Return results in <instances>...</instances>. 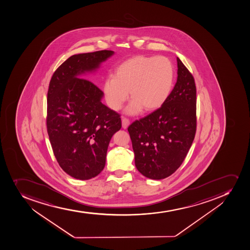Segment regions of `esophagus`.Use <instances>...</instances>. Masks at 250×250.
Returning <instances> with one entry per match:
<instances>
[{
	"label": "esophagus",
	"mask_w": 250,
	"mask_h": 250,
	"mask_svg": "<svg viewBox=\"0 0 250 250\" xmlns=\"http://www.w3.org/2000/svg\"><path fill=\"white\" fill-rule=\"evenodd\" d=\"M122 128H128V126L129 125V121L127 118H125V117H122Z\"/></svg>",
	"instance_id": "esophagus-1"
}]
</instances>
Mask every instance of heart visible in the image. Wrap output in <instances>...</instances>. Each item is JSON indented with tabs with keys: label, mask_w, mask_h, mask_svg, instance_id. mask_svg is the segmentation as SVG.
<instances>
[{
	"label": "heart",
	"mask_w": 250,
	"mask_h": 250,
	"mask_svg": "<svg viewBox=\"0 0 250 250\" xmlns=\"http://www.w3.org/2000/svg\"><path fill=\"white\" fill-rule=\"evenodd\" d=\"M174 70L171 61L164 56L137 55L116 66L114 76H107L103 83L106 103L112 110H119L128 99L127 114L134 115L145 108H160L167 101L173 83Z\"/></svg>",
	"instance_id": "heart-1"
}]
</instances>
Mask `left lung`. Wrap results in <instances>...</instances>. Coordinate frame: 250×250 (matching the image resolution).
I'll return each instance as SVG.
<instances>
[{"instance_id":"1","label":"left lung","mask_w":250,"mask_h":250,"mask_svg":"<svg viewBox=\"0 0 250 250\" xmlns=\"http://www.w3.org/2000/svg\"><path fill=\"white\" fill-rule=\"evenodd\" d=\"M178 77L161 108L128 126L135 166L149 179H165L181 166L196 131V87L177 57Z\"/></svg>"}]
</instances>
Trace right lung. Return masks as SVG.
Returning a JSON list of instances; mask_svg holds the SVG:
<instances>
[{"label":"right lung","instance_id":"right-lung-1","mask_svg":"<svg viewBox=\"0 0 250 250\" xmlns=\"http://www.w3.org/2000/svg\"><path fill=\"white\" fill-rule=\"evenodd\" d=\"M113 55L104 50L72 55L49 84L46 126L53 152L60 167L80 180L103 170L111 138L122 128L120 115L101 102L103 92L81 78Z\"/></svg>","mask_w":250,"mask_h":250}]
</instances>
